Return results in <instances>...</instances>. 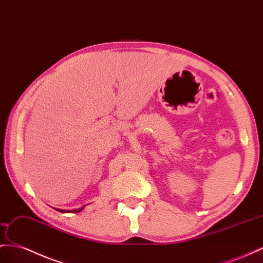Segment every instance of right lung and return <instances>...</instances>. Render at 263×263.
<instances>
[{"label":"right lung","mask_w":263,"mask_h":263,"mask_svg":"<svg viewBox=\"0 0 263 263\" xmlns=\"http://www.w3.org/2000/svg\"><path fill=\"white\" fill-rule=\"evenodd\" d=\"M84 209V206H82V208H80V209H77V210H71V211H69V210H60V209H57L58 211H60V212H62V213H66V212H73V213H77V212H81Z\"/></svg>","instance_id":"right-lung-1"}]
</instances>
